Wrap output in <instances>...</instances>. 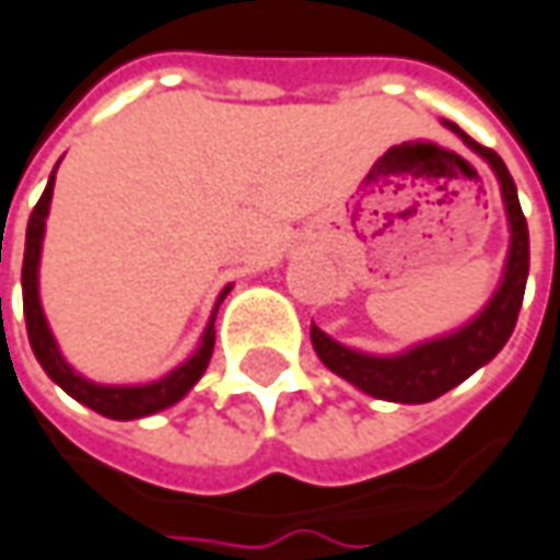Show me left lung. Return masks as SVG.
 <instances>
[{
  "instance_id": "1",
  "label": "left lung",
  "mask_w": 560,
  "mask_h": 560,
  "mask_svg": "<svg viewBox=\"0 0 560 560\" xmlns=\"http://www.w3.org/2000/svg\"><path fill=\"white\" fill-rule=\"evenodd\" d=\"M446 126L456 131L475 153H481L490 168L497 172L509 224H512V249H509V261H505V277H502L497 295L490 299V305L483 307L465 329L444 336V339L425 341L397 358L360 354V351H351V348L329 339L320 326H311V341H314L317 358L324 360L336 376L348 378L360 392L373 394L378 400L429 404L450 388H456L459 382H465L475 370H481L487 360H493L502 351V345L515 329L517 311L524 302V287H527V271H530V236H527V219L517 202L515 182H512L505 163L499 160L497 150L483 148L475 138H468L456 122H446Z\"/></svg>"
}]
</instances>
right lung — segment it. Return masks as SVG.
<instances>
[{
    "mask_svg": "<svg viewBox=\"0 0 560 560\" xmlns=\"http://www.w3.org/2000/svg\"><path fill=\"white\" fill-rule=\"evenodd\" d=\"M51 187H55V172L45 184L43 197L33 206L30 221H26V246H24V271H21V283H24V317H26V336H30V348L36 360L43 363L51 382H58L63 392L73 400L85 404L89 410L101 412L107 419H141L150 412H160L178 404L184 394L197 385V378L206 373L212 348H215V329L212 324L202 332L197 354L182 363L178 370H172L166 378L150 382V385H95L89 378H82L63 363L58 345L51 339V329L45 324L43 305H39V249H43L45 234V215H48V202H51ZM231 292V287L221 292V299ZM219 299V302H221Z\"/></svg>",
    "mask_w": 560,
    "mask_h": 560,
    "instance_id": "obj_1",
    "label": "right lung"
}]
</instances>
